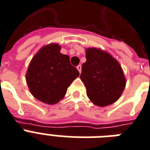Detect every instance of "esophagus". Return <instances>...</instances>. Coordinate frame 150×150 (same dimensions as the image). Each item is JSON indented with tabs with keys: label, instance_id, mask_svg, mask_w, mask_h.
I'll return each mask as SVG.
<instances>
[{
	"label": "esophagus",
	"instance_id": "1",
	"mask_svg": "<svg viewBox=\"0 0 150 150\" xmlns=\"http://www.w3.org/2000/svg\"><path fill=\"white\" fill-rule=\"evenodd\" d=\"M76 69H78V71L81 73V65H78V66L76 67Z\"/></svg>",
	"mask_w": 150,
	"mask_h": 150
}]
</instances>
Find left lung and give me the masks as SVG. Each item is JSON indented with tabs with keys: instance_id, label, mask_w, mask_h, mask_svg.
<instances>
[{
	"instance_id": "left-lung-1",
	"label": "left lung",
	"mask_w": 150,
	"mask_h": 150,
	"mask_svg": "<svg viewBox=\"0 0 150 150\" xmlns=\"http://www.w3.org/2000/svg\"><path fill=\"white\" fill-rule=\"evenodd\" d=\"M86 59L80 77L89 99L102 107L114 103L126 85L119 62L106 52L95 47L86 49Z\"/></svg>"
}]
</instances>
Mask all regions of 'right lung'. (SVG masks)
Instances as JSON below:
<instances>
[{
    "label": "right lung",
    "instance_id": "right-lung-1",
    "mask_svg": "<svg viewBox=\"0 0 150 150\" xmlns=\"http://www.w3.org/2000/svg\"><path fill=\"white\" fill-rule=\"evenodd\" d=\"M58 44L39 50L29 65L25 80L31 94L40 102L53 105L67 93V88L79 76L67 54L60 53Z\"/></svg>",
    "mask_w": 150,
    "mask_h": 150
}]
</instances>
